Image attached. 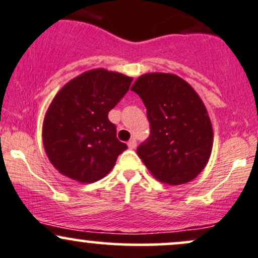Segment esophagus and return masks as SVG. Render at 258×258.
Wrapping results in <instances>:
<instances>
[{
  "mask_svg": "<svg viewBox=\"0 0 258 258\" xmlns=\"http://www.w3.org/2000/svg\"><path fill=\"white\" fill-rule=\"evenodd\" d=\"M127 146H128L130 149H135L136 146H137V142H136V140L132 138V140H130L128 142H127Z\"/></svg>",
  "mask_w": 258,
  "mask_h": 258,
  "instance_id": "esophagus-1",
  "label": "esophagus"
}]
</instances>
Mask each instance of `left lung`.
<instances>
[{
	"label": "left lung",
	"mask_w": 258,
	"mask_h": 258,
	"mask_svg": "<svg viewBox=\"0 0 258 258\" xmlns=\"http://www.w3.org/2000/svg\"><path fill=\"white\" fill-rule=\"evenodd\" d=\"M142 99L151 136L137 148L151 174L168 185L189 182L207 165L213 127L202 99L172 73H146L131 88Z\"/></svg>",
	"instance_id": "obj_1"
}]
</instances>
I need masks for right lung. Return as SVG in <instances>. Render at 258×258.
<instances>
[{
  "label": "right lung",
  "mask_w": 258,
  "mask_h": 258,
  "mask_svg": "<svg viewBox=\"0 0 258 258\" xmlns=\"http://www.w3.org/2000/svg\"><path fill=\"white\" fill-rule=\"evenodd\" d=\"M132 77L104 69L71 79L51 101L42 143L55 169L82 183L103 179L127 146L116 137L107 114L131 86Z\"/></svg>",
  "instance_id": "right-lung-1"
}]
</instances>
